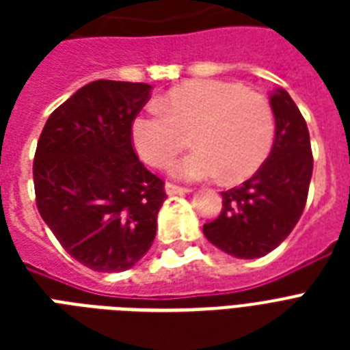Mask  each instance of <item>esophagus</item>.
Returning a JSON list of instances; mask_svg holds the SVG:
<instances>
[{
  "mask_svg": "<svg viewBox=\"0 0 350 350\" xmlns=\"http://www.w3.org/2000/svg\"><path fill=\"white\" fill-rule=\"evenodd\" d=\"M165 191H167V194H170V196H174V194H185V192H189V189L167 181V183H165Z\"/></svg>",
  "mask_w": 350,
  "mask_h": 350,
  "instance_id": "obj_1",
  "label": "esophagus"
}]
</instances>
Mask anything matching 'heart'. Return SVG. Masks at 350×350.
I'll return each mask as SVG.
<instances>
[{
  "instance_id": "b5f03b06",
  "label": "heart",
  "mask_w": 350,
  "mask_h": 350,
  "mask_svg": "<svg viewBox=\"0 0 350 350\" xmlns=\"http://www.w3.org/2000/svg\"><path fill=\"white\" fill-rule=\"evenodd\" d=\"M189 132L196 148L172 165V174L183 180L221 174L227 183H239L265 163L276 125L265 96L219 79L178 85L131 125L132 145L152 167L169 165Z\"/></svg>"
}]
</instances>
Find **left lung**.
Segmentation results:
<instances>
[{"mask_svg":"<svg viewBox=\"0 0 350 350\" xmlns=\"http://www.w3.org/2000/svg\"><path fill=\"white\" fill-rule=\"evenodd\" d=\"M271 107L276 137L269 158L243 185L221 192V213L203 225L211 243L241 260L269 254L293 232L312 178L309 129L301 112L283 89L272 92Z\"/></svg>","mask_w":350,"mask_h":350,"instance_id":"1","label":"left lung"}]
</instances>
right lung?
I'll list each match as a JSON object with an SVG mask.
<instances>
[{"label": "right lung", "instance_id": "1", "mask_svg": "<svg viewBox=\"0 0 350 350\" xmlns=\"http://www.w3.org/2000/svg\"><path fill=\"white\" fill-rule=\"evenodd\" d=\"M150 89L111 79L85 85L49 116L36 147L41 218L92 271L131 269L156 238L165 183L139 161L131 137Z\"/></svg>", "mask_w": 350, "mask_h": 350}]
</instances>
